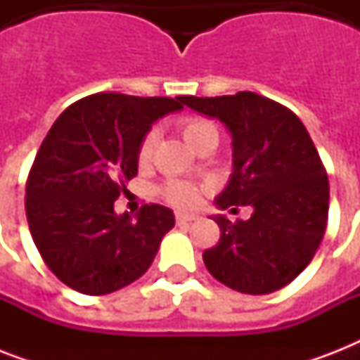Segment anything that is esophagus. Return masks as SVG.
Segmentation results:
<instances>
[{"instance_id":"1","label":"esophagus","mask_w":360,"mask_h":360,"mask_svg":"<svg viewBox=\"0 0 360 360\" xmlns=\"http://www.w3.org/2000/svg\"><path fill=\"white\" fill-rule=\"evenodd\" d=\"M196 220V214H188V213H175V222L177 224H191Z\"/></svg>"}]
</instances>
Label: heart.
Wrapping results in <instances>:
<instances>
[{
	"mask_svg": "<svg viewBox=\"0 0 360 360\" xmlns=\"http://www.w3.org/2000/svg\"><path fill=\"white\" fill-rule=\"evenodd\" d=\"M177 130L183 136V140L188 143L191 147L198 149L205 140H211V138H217L219 140V130L214 127V123H211L205 117H200V115H188V117H183V120L177 123ZM155 141H157V134L155 132H147L143 138H141L140 146H138V162L147 164L153 157V149H155ZM160 196L166 200L168 203L175 205V207H191L198 202L200 198V192L202 188L191 181H181V179H169L166 181L160 188Z\"/></svg>",
	"mask_w": 360,
	"mask_h": 360,
	"instance_id": "1",
	"label": "heart"
}]
</instances>
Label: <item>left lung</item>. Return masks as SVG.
<instances>
[{
    "instance_id": "1",
    "label": "left lung",
    "mask_w": 360,
    "mask_h": 360,
    "mask_svg": "<svg viewBox=\"0 0 360 360\" xmlns=\"http://www.w3.org/2000/svg\"><path fill=\"white\" fill-rule=\"evenodd\" d=\"M179 101L219 117L233 138V174L217 205L254 209L248 220L214 219L220 239L203 252L205 267L240 293L284 288L312 262L329 217V177L307 127L284 104L252 91Z\"/></svg>"
}]
</instances>
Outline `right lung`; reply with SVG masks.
<instances>
[{"label":"right lung","instance_id":"obj_1","mask_svg":"<svg viewBox=\"0 0 360 360\" xmlns=\"http://www.w3.org/2000/svg\"><path fill=\"white\" fill-rule=\"evenodd\" d=\"M183 108L179 97L95 93L70 104L42 140L25 183V217L37 250L65 285L106 295L146 273L172 209L149 203L132 220L114 202L138 174L151 124Z\"/></svg>","mask_w":360,"mask_h":360}]
</instances>
